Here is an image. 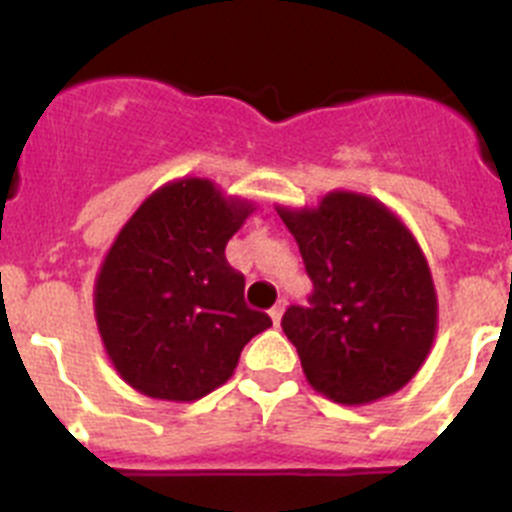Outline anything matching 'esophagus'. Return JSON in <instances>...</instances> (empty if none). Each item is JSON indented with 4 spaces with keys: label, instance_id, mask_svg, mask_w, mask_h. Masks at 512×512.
Instances as JSON below:
<instances>
[{
    "label": "esophagus",
    "instance_id": "1",
    "mask_svg": "<svg viewBox=\"0 0 512 512\" xmlns=\"http://www.w3.org/2000/svg\"><path fill=\"white\" fill-rule=\"evenodd\" d=\"M282 315H284V300H279L277 305H274V307H271V310H269V318H271V323H274V325H279V323H282Z\"/></svg>",
    "mask_w": 512,
    "mask_h": 512
}]
</instances>
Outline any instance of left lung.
Returning a JSON list of instances; mask_svg holds the SVG:
<instances>
[{
  "mask_svg": "<svg viewBox=\"0 0 512 512\" xmlns=\"http://www.w3.org/2000/svg\"><path fill=\"white\" fill-rule=\"evenodd\" d=\"M277 212L312 279L310 305L282 318L310 387L341 405L395 395L438 330L436 284L415 235L377 197L348 189Z\"/></svg>",
  "mask_w": 512,
  "mask_h": 512,
  "instance_id": "1",
  "label": "left lung"
}]
</instances>
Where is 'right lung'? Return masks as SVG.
Instances as JSON below:
<instances>
[{
	"instance_id": "obj_1",
	"label": "right lung",
	"mask_w": 512,
	"mask_h": 512,
	"mask_svg": "<svg viewBox=\"0 0 512 512\" xmlns=\"http://www.w3.org/2000/svg\"><path fill=\"white\" fill-rule=\"evenodd\" d=\"M251 200L205 176L161 184L122 225L94 279L104 354L125 384L166 402H194L233 377L241 351L271 325L248 310L225 246Z\"/></svg>"
}]
</instances>
